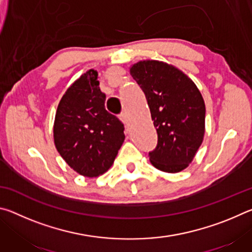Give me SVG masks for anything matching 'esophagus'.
<instances>
[{
  "instance_id": "esophagus-1",
  "label": "esophagus",
  "mask_w": 252,
  "mask_h": 252,
  "mask_svg": "<svg viewBox=\"0 0 252 252\" xmlns=\"http://www.w3.org/2000/svg\"><path fill=\"white\" fill-rule=\"evenodd\" d=\"M119 118H120V120L123 122V125H125L126 126H127V118H126V113H121L120 116H119Z\"/></svg>"
}]
</instances>
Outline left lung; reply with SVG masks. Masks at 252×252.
Masks as SVG:
<instances>
[{"label": "left lung", "instance_id": "obj_1", "mask_svg": "<svg viewBox=\"0 0 252 252\" xmlns=\"http://www.w3.org/2000/svg\"><path fill=\"white\" fill-rule=\"evenodd\" d=\"M130 74L146 94L158 146L149 153L155 168L177 173L189 167L202 144L206 105L199 89L178 67L158 60L130 66Z\"/></svg>", "mask_w": 252, "mask_h": 252}]
</instances>
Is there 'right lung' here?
Returning a JSON list of instances; mask_svg holds the SVG:
<instances>
[{"label":"right lung","mask_w":252,"mask_h":252,"mask_svg":"<svg viewBox=\"0 0 252 252\" xmlns=\"http://www.w3.org/2000/svg\"><path fill=\"white\" fill-rule=\"evenodd\" d=\"M97 71L75 80L58 105L53 126L58 152L75 172L96 178L105 173L125 142V126L105 110Z\"/></svg>","instance_id":"obj_1"}]
</instances>
